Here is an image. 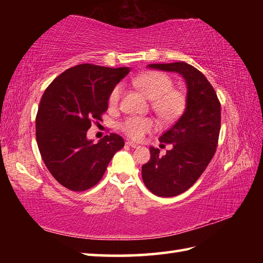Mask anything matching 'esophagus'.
<instances>
[{"label": "esophagus", "mask_w": 263, "mask_h": 263, "mask_svg": "<svg viewBox=\"0 0 263 263\" xmlns=\"http://www.w3.org/2000/svg\"><path fill=\"white\" fill-rule=\"evenodd\" d=\"M126 144H127L128 147H131V148H138L139 147V144H137L136 142H133V141H127Z\"/></svg>", "instance_id": "esophagus-1"}]
</instances>
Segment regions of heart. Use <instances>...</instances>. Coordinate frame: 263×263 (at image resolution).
Listing matches in <instances>:
<instances>
[{"instance_id":"1","label":"heart","mask_w":263,"mask_h":263,"mask_svg":"<svg viewBox=\"0 0 263 263\" xmlns=\"http://www.w3.org/2000/svg\"><path fill=\"white\" fill-rule=\"evenodd\" d=\"M135 85L143 95L152 99V108L163 121H173L185 108L186 97L180 89L173 88V80L164 72L147 71L133 79ZM123 88L117 85L109 93L110 106L119 105ZM155 128V122L148 117L130 116L120 124V130L133 140L142 139Z\"/></svg>"}]
</instances>
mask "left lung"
<instances>
[{
	"instance_id": "8db88e82",
	"label": "left lung",
	"mask_w": 263,
	"mask_h": 263,
	"mask_svg": "<svg viewBox=\"0 0 263 263\" xmlns=\"http://www.w3.org/2000/svg\"><path fill=\"white\" fill-rule=\"evenodd\" d=\"M149 68L177 72L187 85L185 110L159 138L164 147L171 143L172 149L160 157V150L152 147L150 160L142 166V180L150 192L175 197L198 181L214 157L220 132V102L214 87L192 65L175 62Z\"/></svg>"
}]
</instances>
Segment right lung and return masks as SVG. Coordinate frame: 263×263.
Masks as SVG:
<instances>
[{"label": "right lung", "mask_w": 263, "mask_h": 263, "mask_svg": "<svg viewBox=\"0 0 263 263\" xmlns=\"http://www.w3.org/2000/svg\"><path fill=\"white\" fill-rule=\"evenodd\" d=\"M128 68L83 63L65 70L44 91L36 115V140L47 170L61 185L81 192L102 180L110 159L124 147L116 133L98 143L87 139L102 121L109 93Z\"/></svg>", "instance_id": "1"}]
</instances>
